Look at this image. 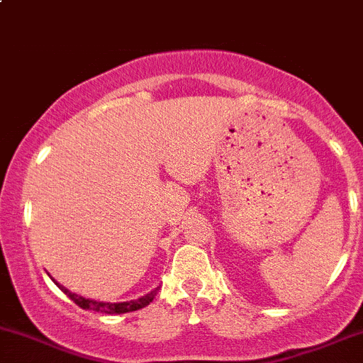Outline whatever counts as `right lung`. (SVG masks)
I'll list each match as a JSON object with an SVG mask.
<instances>
[{"mask_svg":"<svg viewBox=\"0 0 363 363\" xmlns=\"http://www.w3.org/2000/svg\"><path fill=\"white\" fill-rule=\"evenodd\" d=\"M55 282V279H52ZM58 286V289L69 296L77 306H81L83 310H91V311H100V313H107V315H121V313H128V311H135L140 310V308L150 305L152 299L155 298L157 294L159 287L152 289L150 292H147L145 296L138 299H131V301H123V303H105V301H96V299H89V298H83V296H77L76 292H71L69 289H65L64 286L55 282Z\"/></svg>","mask_w":363,"mask_h":363,"instance_id":"add662e5","label":"right lung"}]
</instances>
